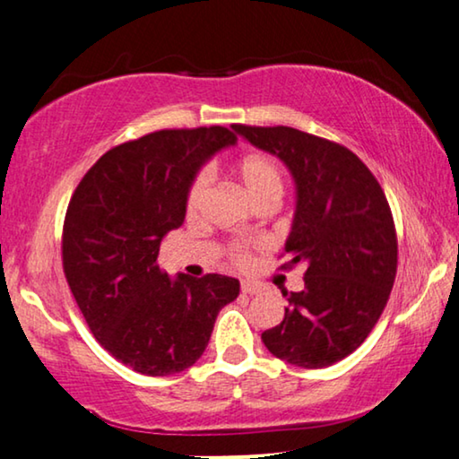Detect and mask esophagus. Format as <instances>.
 I'll use <instances>...</instances> for the list:
<instances>
[{
    "instance_id": "esophagus-1",
    "label": "esophagus",
    "mask_w": 459,
    "mask_h": 459,
    "mask_svg": "<svg viewBox=\"0 0 459 459\" xmlns=\"http://www.w3.org/2000/svg\"><path fill=\"white\" fill-rule=\"evenodd\" d=\"M258 291H261V285H256L252 281H242V294L244 296H255V294H258Z\"/></svg>"
}]
</instances>
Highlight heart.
<instances>
[{
    "instance_id": "1",
    "label": "heart",
    "mask_w": 459,
    "mask_h": 459,
    "mask_svg": "<svg viewBox=\"0 0 459 459\" xmlns=\"http://www.w3.org/2000/svg\"><path fill=\"white\" fill-rule=\"evenodd\" d=\"M234 174L242 186L244 195L250 198L252 204H258L263 201L279 203V198L283 195L281 169H279V165L273 161V159L267 155H261V152L244 155L240 161L236 163ZM207 190H209L207 176L204 174L195 176V180L190 182L188 190H186V201H184L186 215L195 217L198 211H201L204 196H207ZM228 256L236 267H244V264L250 261V244L246 242L230 244Z\"/></svg>"
}]
</instances>
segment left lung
I'll use <instances>...</instances> for the list:
<instances>
[{
	"label": "left lung",
	"mask_w": 459,
	"mask_h": 459,
	"mask_svg": "<svg viewBox=\"0 0 459 459\" xmlns=\"http://www.w3.org/2000/svg\"><path fill=\"white\" fill-rule=\"evenodd\" d=\"M234 130L288 165L298 203L281 269L307 264L302 291L288 298L283 321L263 331L271 354L302 368L343 360L367 340L387 307L397 273L394 215L367 165L343 144L290 126Z\"/></svg>",
	"instance_id": "obj_1"
}]
</instances>
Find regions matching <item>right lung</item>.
Here are the masks:
<instances>
[{"label":"right lung","mask_w":459,"mask_h":459,"mask_svg":"<svg viewBox=\"0 0 459 459\" xmlns=\"http://www.w3.org/2000/svg\"><path fill=\"white\" fill-rule=\"evenodd\" d=\"M236 143L223 126L157 130L109 149L70 198L62 264L95 340L141 375L195 364L215 318L240 294L234 277L169 279L159 246L186 215V190L215 151Z\"/></svg>","instance_id":"1"}]
</instances>
